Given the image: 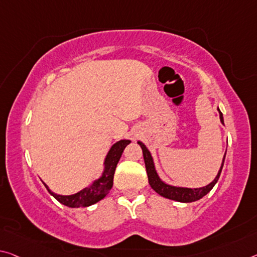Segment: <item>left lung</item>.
I'll use <instances>...</instances> for the list:
<instances>
[{
  "label": "left lung",
  "instance_id": "left-lung-1",
  "mask_svg": "<svg viewBox=\"0 0 257 257\" xmlns=\"http://www.w3.org/2000/svg\"><path fill=\"white\" fill-rule=\"evenodd\" d=\"M218 111H219V109H218ZM219 119H221L222 123H224L223 114H222L221 111H219ZM138 144L141 145L142 150H143L146 173H148V178H149V183H150L151 187H152V189L156 191L158 194L162 195V197L172 199V200L180 201V202L197 201V200H199V199H201L203 195H206L207 193H208L209 191L213 189L214 185L217 183L218 178H219V175H221V172H222L224 160H225V156H224L221 169H219L217 176L215 177V180L208 185H206L203 187H199V189H187V187L172 186L169 184H166L165 182H162L160 178H159L158 174L156 172V168H154L153 159H152V157H151L150 151L146 149V146L143 143H142V142H138Z\"/></svg>",
  "mask_w": 257,
  "mask_h": 257
}]
</instances>
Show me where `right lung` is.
Wrapping results in <instances>:
<instances>
[{
	"instance_id": "right-lung-1",
	"label": "right lung",
	"mask_w": 257,
	"mask_h": 257,
	"mask_svg": "<svg viewBox=\"0 0 257 257\" xmlns=\"http://www.w3.org/2000/svg\"><path fill=\"white\" fill-rule=\"evenodd\" d=\"M130 143V141L123 140L119 141L114 144L111 150L108 151L106 159H105V169L101 177L92 183L91 186L85 187V189L81 190L80 192L72 195H60L51 192L49 187L46 185L47 190L49 191L52 197L56 198L60 203L63 205L71 207V208H75V207H88L91 206L93 203L100 201L101 199L106 197V194L109 192V190L113 186V178L114 173H115V168L117 162H119L120 158L122 156V152L125 149V146Z\"/></svg>"
}]
</instances>
